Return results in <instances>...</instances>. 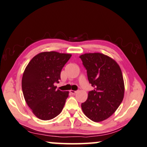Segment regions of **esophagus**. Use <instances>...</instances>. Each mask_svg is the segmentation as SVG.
Listing matches in <instances>:
<instances>
[{
  "label": "esophagus",
  "instance_id": "34e87169",
  "mask_svg": "<svg viewBox=\"0 0 147 147\" xmlns=\"http://www.w3.org/2000/svg\"><path fill=\"white\" fill-rule=\"evenodd\" d=\"M77 92H78L77 91H73V90H70V93L72 94H75V93H77Z\"/></svg>",
  "mask_w": 147,
  "mask_h": 147
}]
</instances>
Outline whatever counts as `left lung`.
I'll list each match as a JSON object with an SVG mask.
<instances>
[{
  "label": "left lung",
  "instance_id": "left-lung-1",
  "mask_svg": "<svg viewBox=\"0 0 147 147\" xmlns=\"http://www.w3.org/2000/svg\"><path fill=\"white\" fill-rule=\"evenodd\" d=\"M80 58L87 70L89 83L94 87L81 108L90 120L101 122L115 112L124 98L122 71L115 60L103 54H85Z\"/></svg>",
  "mask_w": 147,
  "mask_h": 147
}]
</instances>
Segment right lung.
I'll use <instances>...</instances> for the list:
<instances>
[{
	"label": "right lung",
	"mask_w": 147,
	"mask_h": 147,
	"mask_svg": "<svg viewBox=\"0 0 147 147\" xmlns=\"http://www.w3.org/2000/svg\"><path fill=\"white\" fill-rule=\"evenodd\" d=\"M71 54L45 52L34 56L25 68L22 77V91L27 104L36 117L42 120L60 114L68 91L56 90L60 72Z\"/></svg>",
	"instance_id": "right-lung-1"
}]
</instances>
